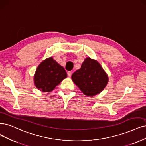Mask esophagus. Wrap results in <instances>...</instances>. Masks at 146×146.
<instances>
[{"label": "esophagus", "mask_w": 146, "mask_h": 146, "mask_svg": "<svg viewBox=\"0 0 146 146\" xmlns=\"http://www.w3.org/2000/svg\"><path fill=\"white\" fill-rule=\"evenodd\" d=\"M72 74V72H67V75H68V77H71Z\"/></svg>", "instance_id": "34e87169"}]
</instances>
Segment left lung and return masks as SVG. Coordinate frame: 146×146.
I'll return each instance as SVG.
<instances>
[{
	"label": "left lung",
	"mask_w": 146,
	"mask_h": 146,
	"mask_svg": "<svg viewBox=\"0 0 146 146\" xmlns=\"http://www.w3.org/2000/svg\"><path fill=\"white\" fill-rule=\"evenodd\" d=\"M72 79L82 92L87 96L99 93L106 85L108 78L100 64L87 58L80 69L73 73Z\"/></svg>",
	"instance_id": "1"
}]
</instances>
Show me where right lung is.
<instances>
[{"label":"right lung","mask_w":146,"mask_h":146,"mask_svg":"<svg viewBox=\"0 0 146 146\" xmlns=\"http://www.w3.org/2000/svg\"><path fill=\"white\" fill-rule=\"evenodd\" d=\"M67 76L64 67L52 58H49L38 67L34 76V83L38 89L43 92H49Z\"/></svg>","instance_id":"right-lung-1"}]
</instances>
